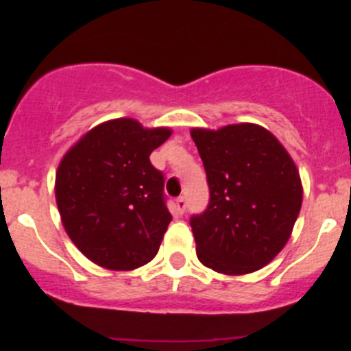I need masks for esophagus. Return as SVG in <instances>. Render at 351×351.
Instances as JSON below:
<instances>
[{
  "label": "esophagus",
  "instance_id": "34e87169",
  "mask_svg": "<svg viewBox=\"0 0 351 351\" xmlns=\"http://www.w3.org/2000/svg\"><path fill=\"white\" fill-rule=\"evenodd\" d=\"M176 210H178L180 214H185V210H186V200H185V197H180L178 200H176Z\"/></svg>",
  "mask_w": 351,
  "mask_h": 351
}]
</instances>
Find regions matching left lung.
Returning <instances> with one entry per match:
<instances>
[{"mask_svg": "<svg viewBox=\"0 0 351 351\" xmlns=\"http://www.w3.org/2000/svg\"><path fill=\"white\" fill-rule=\"evenodd\" d=\"M207 173L210 202L190 219L202 265L244 275L270 263L289 241L302 182L280 141L256 123L190 130Z\"/></svg>", "mask_w": 351, "mask_h": 351, "instance_id": "obj_1", "label": "left lung"}]
</instances>
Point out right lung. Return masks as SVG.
Masks as SVG:
<instances>
[{
	"mask_svg": "<svg viewBox=\"0 0 351 351\" xmlns=\"http://www.w3.org/2000/svg\"><path fill=\"white\" fill-rule=\"evenodd\" d=\"M171 136L134 119H113L88 130L56 171V202L71 241L107 270L129 271L158 254L171 214L165 178L149 161Z\"/></svg>",
	"mask_w": 351,
	"mask_h": 351,
	"instance_id": "obj_1",
	"label": "right lung"
}]
</instances>
